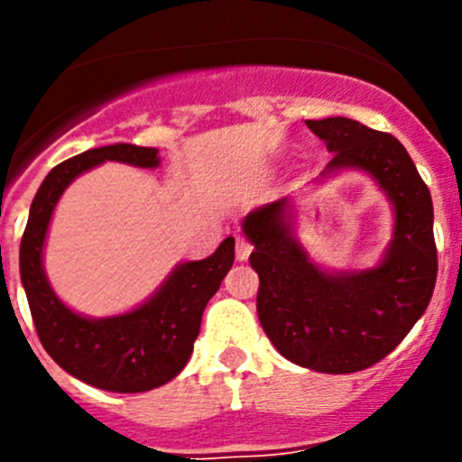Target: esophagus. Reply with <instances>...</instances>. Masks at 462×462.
<instances>
[{
    "label": "esophagus",
    "instance_id": "1",
    "mask_svg": "<svg viewBox=\"0 0 462 462\" xmlns=\"http://www.w3.org/2000/svg\"><path fill=\"white\" fill-rule=\"evenodd\" d=\"M250 252H252L250 240L243 238V236H238V238H236V259H238V261H247Z\"/></svg>",
    "mask_w": 462,
    "mask_h": 462
}]
</instances>
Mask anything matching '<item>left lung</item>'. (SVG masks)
I'll return each instance as SVG.
<instances>
[{
  "mask_svg": "<svg viewBox=\"0 0 462 462\" xmlns=\"http://www.w3.org/2000/svg\"><path fill=\"white\" fill-rule=\"evenodd\" d=\"M333 159L314 185L361 171L393 208V236L382 259L363 271H328L296 236L291 196L256 208L243 234L259 273L256 312L277 352L328 374L365 370L389 356L421 319L438 280L432 199L402 143L349 117L305 120Z\"/></svg>",
  "mask_w": 462,
  "mask_h": 462,
  "instance_id": "8db88e82",
  "label": "left lung"
}]
</instances>
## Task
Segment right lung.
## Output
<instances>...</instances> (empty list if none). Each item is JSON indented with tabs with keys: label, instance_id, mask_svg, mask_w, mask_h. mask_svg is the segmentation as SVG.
<instances>
[{
	"label": "right lung",
	"instance_id": "1",
	"mask_svg": "<svg viewBox=\"0 0 462 462\" xmlns=\"http://www.w3.org/2000/svg\"><path fill=\"white\" fill-rule=\"evenodd\" d=\"M104 162L138 169L162 164L157 148L116 143L55 166L32 201L20 243V280L41 345L60 368L97 389L143 393L164 386L187 365L203 310L234 266L236 240L228 236L208 259L178 263L157 291L129 312L99 319L73 312L52 291L43 268V247L60 196L79 175Z\"/></svg>",
	"mask_w": 462,
	"mask_h": 462
}]
</instances>
